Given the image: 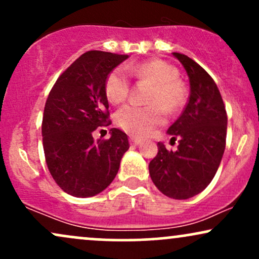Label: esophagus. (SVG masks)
<instances>
[{"mask_svg":"<svg viewBox=\"0 0 259 259\" xmlns=\"http://www.w3.org/2000/svg\"><path fill=\"white\" fill-rule=\"evenodd\" d=\"M130 144L134 145V146H138V145L141 144V140L136 139V138H132L130 139Z\"/></svg>","mask_w":259,"mask_h":259,"instance_id":"obj_1","label":"esophagus"}]
</instances>
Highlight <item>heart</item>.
I'll use <instances>...</instances> for the list:
<instances>
[{"instance_id":"heart-1","label":"heart","mask_w":259,"mask_h":259,"mask_svg":"<svg viewBox=\"0 0 259 259\" xmlns=\"http://www.w3.org/2000/svg\"><path fill=\"white\" fill-rule=\"evenodd\" d=\"M136 78L153 85L148 102L150 106L126 105L118 111L115 120L124 132L134 136H145L165 121V111L170 114L179 112L186 103V88L178 79V70L160 59L144 62L127 67ZM130 80L123 68H115L106 79L107 99L120 103L129 95Z\"/></svg>"}]
</instances>
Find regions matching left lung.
<instances>
[{
    "instance_id": "left-lung-1",
    "label": "left lung",
    "mask_w": 259,
    "mask_h": 259,
    "mask_svg": "<svg viewBox=\"0 0 259 259\" xmlns=\"http://www.w3.org/2000/svg\"><path fill=\"white\" fill-rule=\"evenodd\" d=\"M173 56L185 68L190 81L189 102L168 134L179 138L177 151L158 142V153L148 164L151 179L162 194L187 200L203 191L218 170L227 140L228 117L214 80L194 59Z\"/></svg>"
}]
</instances>
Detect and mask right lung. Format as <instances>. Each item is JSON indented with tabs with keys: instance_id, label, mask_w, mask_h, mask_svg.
<instances>
[{
	"instance_id": "right-lung-1",
	"label": "right lung",
	"mask_w": 259,
	"mask_h": 259,
	"mask_svg": "<svg viewBox=\"0 0 259 259\" xmlns=\"http://www.w3.org/2000/svg\"><path fill=\"white\" fill-rule=\"evenodd\" d=\"M126 58L111 52H86L59 76L47 97L42 118L45 158L57 185L75 197H91L109 186L129 150L126 134L115 127L108 140L92 138L109 117L107 76Z\"/></svg>"
}]
</instances>
